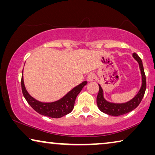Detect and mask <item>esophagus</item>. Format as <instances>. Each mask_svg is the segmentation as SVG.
I'll use <instances>...</instances> for the list:
<instances>
[{
    "instance_id": "esophagus-1",
    "label": "esophagus",
    "mask_w": 155,
    "mask_h": 155,
    "mask_svg": "<svg viewBox=\"0 0 155 155\" xmlns=\"http://www.w3.org/2000/svg\"><path fill=\"white\" fill-rule=\"evenodd\" d=\"M94 78H94V74H90V75L87 76V80L88 82H92V81H94Z\"/></svg>"
}]
</instances>
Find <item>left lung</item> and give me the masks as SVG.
<instances>
[{"instance_id": "left-lung-1", "label": "left lung", "mask_w": 155, "mask_h": 155, "mask_svg": "<svg viewBox=\"0 0 155 155\" xmlns=\"http://www.w3.org/2000/svg\"><path fill=\"white\" fill-rule=\"evenodd\" d=\"M133 56L138 62L140 68L142 75V87L140 90L139 92L137 93L136 96L133 99H131L130 101H128V102L124 104H114L108 102L107 101L105 100L103 96L102 88L99 84V90L97 97V104L99 110L102 111L103 113L114 116H121L132 111L133 110L136 109L140 104L142 99L144 97V94H145L146 87H147V84H146V76L145 71H144V68L141 58L135 53H133Z\"/></svg>"}]
</instances>
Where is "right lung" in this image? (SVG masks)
Segmentation results:
<instances>
[{
  "mask_svg": "<svg viewBox=\"0 0 155 155\" xmlns=\"http://www.w3.org/2000/svg\"><path fill=\"white\" fill-rule=\"evenodd\" d=\"M87 84V82L86 81L83 82L73 88L71 91H70L60 100L51 103H43L36 100L28 94L25 89L23 76H22V79H21V86H22L23 96L25 97L27 103L31 106V107L41 115L55 118L63 117L73 111L76 97Z\"/></svg>",
  "mask_w": 155,
  "mask_h": 155,
  "instance_id": "right-lung-1",
  "label": "right lung"
}]
</instances>
